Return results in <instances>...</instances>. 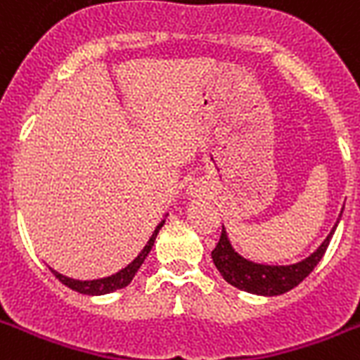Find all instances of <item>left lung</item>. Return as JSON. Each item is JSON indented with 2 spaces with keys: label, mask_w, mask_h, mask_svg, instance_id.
I'll return each mask as SVG.
<instances>
[{
  "label": "left lung",
  "mask_w": 360,
  "mask_h": 360,
  "mask_svg": "<svg viewBox=\"0 0 360 360\" xmlns=\"http://www.w3.org/2000/svg\"><path fill=\"white\" fill-rule=\"evenodd\" d=\"M342 213H344V207H342L340 217L336 220V224L333 226L330 233L316 248V252H312L310 256L301 259V262L291 263V265H267V263H257L252 262V259H246L245 256H240L239 252L231 246L230 237H228L226 228L222 226L219 245L214 246V250L211 252L214 267L219 269L226 282L236 285L237 290L254 293V295H282L285 291L293 290L295 285L301 284L302 280L312 273L314 267L319 263V259L323 257L330 239L335 236L336 226L340 222Z\"/></svg>",
  "instance_id": "1"
}]
</instances>
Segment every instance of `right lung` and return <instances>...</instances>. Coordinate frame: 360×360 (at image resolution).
<instances>
[{
	"mask_svg": "<svg viewBox=\"0 0 360 360\" xmlns=\"http://www.w3.org/2000/svg\"><path fill=\"white\" fill-rule=\"evenodd\" d=\"M166 217H168V214H166ZM164 222H166V219H162V222L155 228L153 236L149 237L147 245L141 248L140 254H138L127 267H123L121 271H117V273L110 274V276L95 280H75L69 278V276H65V274L58 273V271H53V269H50V271L56 274V278H58L61 284H65L67 288H70V290L78 291V293H84V295H106V293H112V291L123 290V288H127V285L132 282L134 274L138 273V269L141 267V263L146 262L147 254L151 252L153 245H155V239H157L158 231H160V228L164 226Z\"/></svg>",
	"mask_w": 360,
	"mask_h": 360,
	"instance_id": "right-lung-1",
	"label": "right lung"
}]
</instances>
